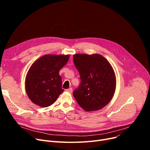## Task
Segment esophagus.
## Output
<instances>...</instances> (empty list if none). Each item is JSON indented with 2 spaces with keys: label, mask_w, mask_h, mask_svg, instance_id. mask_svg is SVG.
<instances>
[{
  "label": "esophagus",
  "mask_w": 150,
  "mask_h": 150,
  "mask_svg": "<svg viewBox=\"0 0 150 150\" xmlns=\"http://www.w3.org/2000/svg\"><path fill=\"white\" fill-rule=\"evenodd\" d=\"M66 92H69V93H72V88L67 89H66Z\"/></svg>",
  "instance_id": "34e87169"
}]
</instances>
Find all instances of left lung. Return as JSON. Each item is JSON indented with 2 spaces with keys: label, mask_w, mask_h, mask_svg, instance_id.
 <instances>
[{
  "label": "left lung",
  "mask_w": 150,
  "mask_h": 150,
  "mask_svg": "<svg viewBox=\"0 0 150 150\" xmlns=\"http://www.w3.org/2000/svg\"><path fill=\"white\" fill-rule=\"evenodd\" d=\"M74 62L81 81L73 92L78 105L87 112L106 106L112 100L116 88L115 74L111 64L96 53L75 54Z\"/></svg>",
  "instance_id": "obj_1"
}]
</instances>
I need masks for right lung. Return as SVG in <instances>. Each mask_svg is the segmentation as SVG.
<instances>
[{"mask_svg": "<svg viewBox=\"0 0 150 150\" xmlns=\"http://www.w3.org/2000/svg\"><path fill=\"white\" fill-rule=\"evenodd\" d=\"M70 54H45L35 61L25 78V88L30 100L42 108L53 104L60 94V69L66 64Z\"/></svg>", "mask_w": 150, "mask_h": 150, "instance_id": "right-lung-1", "label": "right lung"}]
</instances>
